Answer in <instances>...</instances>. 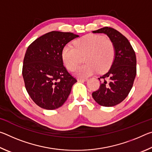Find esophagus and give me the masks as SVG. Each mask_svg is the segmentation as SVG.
<instances>
[{
	"label": "esophagus",
	"instance_id": "esophagus-1",
	"mask_svg": "<svg viewBox=\"0 0 152 152\" xmlns=\"http://www.w3.org/2000/svg\"><path fill=\"white\" fill-rule=\"evenodd\" d=\"M77 80H78V82H86V81H87V80H88V79H87V78H78Z\"/></svg>",
	"mask_w": 152,
	"mask_h": 152
}]
</instances>
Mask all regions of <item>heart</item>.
I'll return each instance as SVG.
<instances>
[{
    "instance_id": "b5f03b06",
    "label": "heart",
    "mask_w": 152,
    "mask_h": 152,
    "mask_svg": "<svg viewBox=\"0 0 152 152\" xmlns=\"http://www.w3.org/2000/svg\"><path fill=\"white\" fill-rule=\"evenodd\" d=\"M75 47L71 45L64 46L61 56L67 68L74 71L84 57L85 64L80 66L76 74L80 77H87L98 70L104 72L110 68L114 61L115 51L111 41L100 35L90 34L76 40Z\"/></svg>"
}]
</instances>
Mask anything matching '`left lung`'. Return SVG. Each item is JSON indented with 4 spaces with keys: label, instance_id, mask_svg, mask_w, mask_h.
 Wrapping results in <instances>:
<instances>
[{
    "label": "left lung",
    "instance_id": "1",
    "mask_svg": "<svg viewBox=\"0 0 152 152\" xmlns=\"http://www.w3.org/2000/svg\"><path fill=\"white\" fill-rule=\"evenodd\" d=\"M92 33L106 34L115 47L111 67L99 78L102 80L100 88L92 94L99 104L113 107L125 100L132 88L136 76L135 53L127 38L113 28L105 27Z\"/></svg>",
    "mask_w": 152,
    "mask_h": 152
}]
</instances>
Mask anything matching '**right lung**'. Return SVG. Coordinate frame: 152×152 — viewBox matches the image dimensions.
I'll return each mask as SVG.
<instances>
[{"instance_id":"obj_1","label":"right lung","mask_w":152,"mask_h":152,"mask_svg":"<svg viewBox=\"0 0 152 152\" xmlns=\"http://www.w3.org/2000/svg\"><path fill=\"white\" fill-rule=\"evenodd\" d=\"M79 35L53 31L35 39L25 53L23 77L28 94L43 109L53 110L62 106L77 82L64 66V46Z\"/></svg>"}]
</instances>
